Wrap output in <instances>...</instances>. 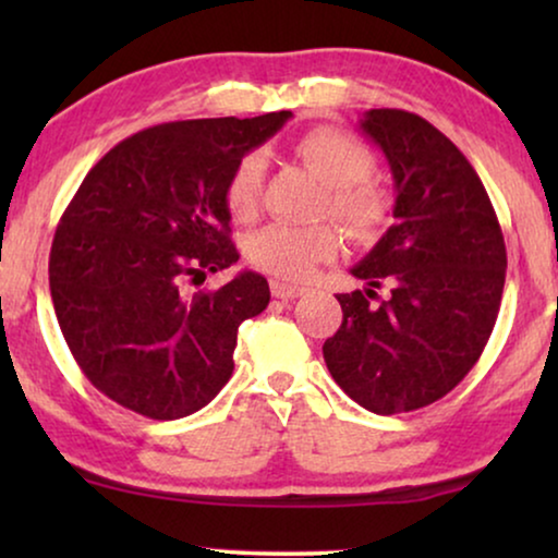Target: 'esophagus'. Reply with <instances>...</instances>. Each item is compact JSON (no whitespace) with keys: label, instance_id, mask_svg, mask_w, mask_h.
<instances>
[{"label":"esophagus","instance_id":"obj_1","mask_svg":"<svg viewBox=\"0 0 558 558\" xmlns=\"http://www.w3.org/2000/svg\"><path fill=\"white\" fill-rule=\"evenodd\" d=\"M304 292H307L304 287L287 284V281H279V279L271 281V294L279 296V300H296V296H302Z\"/></svg>","mask_w":558,"mask_h":558}]
</instances>
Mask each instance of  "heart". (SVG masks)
I'll return each mask as SVG.
<instances>
[{
	"instance_id": "1",
	"label": "heart",
	"mask_w": 558,
	"mask_h": 558,
	"mask_svg": "<svg viewBox=\"0 0 558 558\" xmlns=\"http://www.w3.org/2000/svg\"><path fill=\"white\" fill-rule=\"evenodd\" d=\"M296 155L327 182L325 208L353 239L368 241L391 218V197L371 178L373 155L340 129L319 126L296 140ZM264 185V155L248 151L228 174L226 205L233 218L256 216ZM338 248V231L330 223H271L251 235L248 254L262 269L284 279H304Z\"/></svg>"
}]
</instances>
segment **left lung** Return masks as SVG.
<instances>
[{
	"label": "left lung",
	"instance_id": "8db88e82",
	"mask_svg": "<svg viewBox=\"0 0 558 558\" xmlns=\"http://www.w3.org/2000/svg\"><path fill=\"white\" fill-rule=\"evenodd\" d=\"M361 129L391 165L396 223L353 266L368 289L338 294L342 325L323 355L350 399L388 416L439 401L480 361L508 258L485 185L437 126L401 109H371Z\"/></svg>",
	"mask_w": 558,
	"mask_h": 558
}]
</instances>
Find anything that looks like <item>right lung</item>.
<instances>
[{
    "mask_svg": "<svg viewBox=\"0 0 558 558\" xmlns=\"http://www.w3.org/2000/svg\"><path fill=\"white\" fill-rule=\"evenodd\" d=\"M292 111L142 129L90 167L56 228L52 307L90 384L119 407L172 422L228 384L243 319L269 304L262 274L220 289L239 262L226 182Z\"/></svg>",
    "mask_w": 558,
    "mask_h": 558,
    "instance_id": "1",
    "label": "right lung"
}]
</instances>
